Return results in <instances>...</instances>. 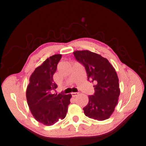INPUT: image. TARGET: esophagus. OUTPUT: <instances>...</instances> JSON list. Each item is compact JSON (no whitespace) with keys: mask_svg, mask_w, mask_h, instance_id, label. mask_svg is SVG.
<instances>
[{"mask_svg":"<svg viewBox=\"0 0 146 146\" xmlns=\"http://www.w3.org/2000/svg\"><path fill=\"white\" fill-rule=\"evenodd\" d=\"M78 94H79V93H77V92H73V93H72V97H76V96L78 95Z\"/></svg>","mask_w":146,"mask_h":146,"instance_id":"1","label":"esophagus"}]
</instances>
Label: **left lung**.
Masks as SVG:
<instances>
[{"instance_id":"1","label":"left lung","mask_w":146,"mask_h":146,"mask_svg":"<svg viewBox=\"0 0 146 146\" xmlns=\"http://www.w3.org/2000/svg\"><path fill=\"white\" fill-rule=\"evenodd\" d=\"M73 53L84 67L88 81L95 84V93L89 96L88 104L83 108L84 114L98 121L108 119L114 111L120 94L116 70L108 60L100 54L88 50Z\"/></svg>"}]
</instances>
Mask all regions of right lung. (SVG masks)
<instances>
[{
  "label": "right lung",
  "instance_id": "right-lung-1",
  "mask_svg": "<svg viewBox=\"0 0 146 146\" xmlns=\"http://www.w3.org/2000/svg\"><path fill=\"white\" fill-rule=\"evenodd\" d=\"M62 54H54L46 59L35 68L29 79L26 97L33 116L38 122L51 126L64 119L67 114L70 94H52L56 89L53 75Z\"/></svg>",
  "mask_w": 146,
  "mask_h": 146
}]
</instances>
